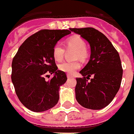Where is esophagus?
<instances>
[{
  "mask_svg": "<svg viewBox=\"0 0 134 134\" xmlns=\"http://www.w3.org/2000/svg\"><path fill=\"white\" fill-rule=\"evenodd\" d=\"M72 77H73V76H71L70 74H67V78L68 79H70V78H72Z\"/></svg>",
  "mask_w": 134,
  "mask_h": 134,
  "instance_id": "obj_1",
  "label": "esophagus"
}]
</instances>
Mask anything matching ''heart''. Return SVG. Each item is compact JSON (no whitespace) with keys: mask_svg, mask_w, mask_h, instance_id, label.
Segmentation results:
<instances>
[{"mask_svg":"<svg viewBox=\"0 0 134 134\" xmlns=\"http://www.w3.org/2000/svg\"><path fill=\"white\" fill-rule=\"evenodd\" d=\"M66 46L68 48L76 49L75 58H80L85 60L88 56V51L86 48V42L81 37L78 35H74L69 37L66 40ZM65 53V49L61 44L56 43L53 48V56L57 61L63 59ZM81 67L79 61H63L58 65V68L61 71L68 74H74L75 71Z\"/></svg>","mask_w":134,"mask_h":134,"instance_id":"obj_1","label":"heart"}]
</instances>
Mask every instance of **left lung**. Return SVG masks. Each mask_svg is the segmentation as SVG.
Masks as SVG:
<instances>
[{
  "mask_svg": "<svg viewBox=\"0 0 134 134\" xmlns=\"http://www.w3.org/2000/svg\"><path fill=\"white\" fill-rule=\"evenodd\" d=\"M70 30L81 35L91 46L89 61L80 71L83 77L76 79V98L84 108H103L113 100L121 86L123 69L119 53L106 36L95 28Z\"/></svg>",
  "mask_w": 134,
  "mask_h": 134,
  "instance_id": "8db88e82",
  "label": "left lung"
}]
</instances>
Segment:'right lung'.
<instances>
[{
    "instance_id": "right-lung-1",
    "label": "right lung",
    "mask_w": 134,
    "mask_h": 134,
    "mask_svg": "<svg viewBox=\"0 0 134 134\" xmlns=\"http://www.w3.org/2000/svg\"><path fill=\"white\" fill-rule=\"evenodd\" d=\"M71 33L69 30H41L23 42L13 58V84L18 98L29 110L42 112L57 104L59 88L67 77L65 72L58 70L53 48ZM48 73L54 76L46 81Z\"/></svg>"
}]
</instances>
